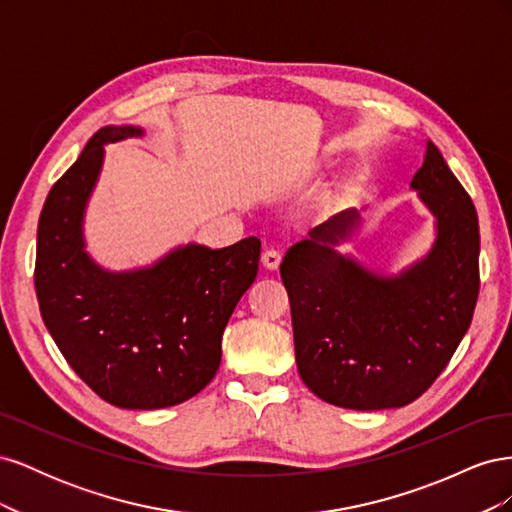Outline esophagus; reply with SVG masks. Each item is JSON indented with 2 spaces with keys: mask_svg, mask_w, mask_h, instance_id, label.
Wrapping results in <instances>:
<instances>
[{
  "mask_svg": "<svg viewBox=\"0 0 512 512\" xmlns=\"http://www.w3.org/2000/svg\"><path fill=\"white\" fill-rule=\"evenodd\" d=\"M280 262H282L280 247H269V250H265V254H262V265L267 269H277L280 267Z\"/></svg>",
  "mask_w": 512,
  "mask_h": 512,
  "instance_id": "34e87169",
  "label": "esophagus"
}]
</instances>
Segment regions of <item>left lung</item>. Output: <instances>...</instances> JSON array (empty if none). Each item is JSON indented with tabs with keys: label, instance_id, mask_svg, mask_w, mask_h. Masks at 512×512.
<instances>
[{
	"label": "left lung",
	"instance_id": "1",
	"mask_svg": "<svg viewBox=\"0 0 512 512\" xmlns=\"http://www.w3.org/2000/svg\"><path fill=\"white\" fill-rule=\"evenodd\" d=\"M412 188L438 218L431 254L395 280L367 273L327 243L342 239L346 211L292 245L280 267L301 380L327 404L401 408L442 374L470 329L480 288L478 215L466 188L427 141Z\"/></svg>",
	"mask_w": 512,
	"mask_h": 512
}]
</instances>
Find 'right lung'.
I'll return each instance as SVG.
<instances>
[{
	"label": "right lung",
	"mask_w": 512,
	"mask_h": 512,
	"mask_svg": "<svg viewBox=\"0 0 512 512\" xmlns=\"http://www.w3.org/2000/svg\"><path fill=\"white\" fill-rule=\"evenodd\" d=\"M143 134L106 126L44 200L34 284L42 320L68 365L108 404L177 406L218 374L222 335L256 280L260 239L222 250L185 245L156 267L106 273L83 252L81 220L104 143Z\"/></svg>",
	"instance_id": "obj_1"
}]
</instances>
